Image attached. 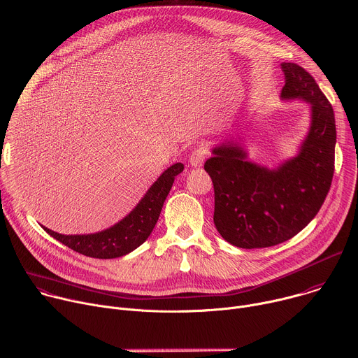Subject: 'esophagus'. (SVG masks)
<instances>
[{
  "instance_id": "1",
  "label": "esophagus",
  "mask_w": 358,
  "mask_h": 358,
  "mask_svg": "<svg viewBox=\"0 0 358 358\" xmlns=\"http://www.w3.org/2000/svg\"><path fill=\"white\" fill-rule=\"evenodd\" d=\"M206 157H207V150H206L204 147H199L197 150H194V151L190 154V158H189L190 165L194 166V168L203 166Z\"/></svg>"
}]
</instances>
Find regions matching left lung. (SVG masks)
<instances>
[{"instance_id":"8db88e82","label":"left lung","mask_w":358,"mask_h":358,"mask_svg":"<svg viewBox=\"0 0 358 358\" xmlns=\"http://www.w3.org/2000/svg\"><path fill=\"white\" fill-rule=\"evenodd\" d=\"M280 67V99L310 106V127L298 154L269 169L251 162L238 142L229 141L214 147L204 164L214 186V226L240 248L272 247L296 236L320 210L333 179V107L303 67Z\"/></svg>"}]
</instances>
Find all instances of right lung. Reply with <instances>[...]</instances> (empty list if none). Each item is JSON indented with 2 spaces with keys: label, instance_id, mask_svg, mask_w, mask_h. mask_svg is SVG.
<instances>
[{
  "label": "right lung",
  "instance_id": "add662e5",
  "mask_svg": "<svg viewBox=\"0 0 358 358\" xmlns=\"http://www.w3.org/2000/svg\"><path fill=\"white\" fill-rule=\"evenodd\" d=\"M182 171L183 164L180 162L169 166L127 216L107 230L94 234L64 236L42 227L49 236L86 257L110 259L127 255L151 236L175 178Z\"/></svg>",
  "mask_w": 358,
  "mask_h": 358
}]
</instances>
